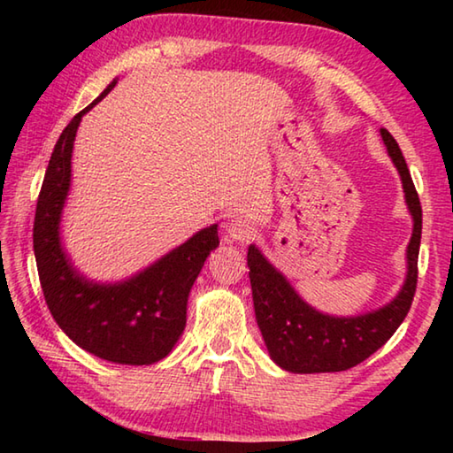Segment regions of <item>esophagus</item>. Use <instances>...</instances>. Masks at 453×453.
<instances>
[{"mask_svg":"<svg viewBox=\"0 0 453 453\" xmlns=\"http://www.w3.org/2000/svg\"><path fill=\"white\" fill-rule=\"evenodd\" d=\"M256 229L251 226V221L243 219V218H234L232 221L227 224V235L232 237L234 242H250L251 237H254Z\"/></svg>","mask_w":453,"mask_h":453,"instance_id":"obj_1","label":"esophagus"}]
</instances>
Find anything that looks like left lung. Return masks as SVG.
Here are the masks:
<instances>
[{
    "label": "left lung",
    "instance_id": "obj_1",
    "mask_svg": "<svg viewBox=\"0 0 453 453\" xmlns=\"http://www.w3.org/2000/svg\"><path fill=\"white\" fill-rule=\"evenodd\" d=\"M397 173L402 178L405 203L413 219L411 240L405 250L408 272L392 302L359 316H329L302 300L278 267H273L256 245L248 248V267L254 296L257 327L270 357L291 373H324L349 370L370 357L400 327L411 308L418 283V256L421 240V205L413 188L402 150L388 129H381Z\"/></svg>",
    "mask_w": 453,
    "mask_h": 453
}]
</instances>
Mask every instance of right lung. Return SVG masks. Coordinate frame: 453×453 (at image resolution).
I'll list each match as a JSON object with an SVG mask.
<instances>
[{
    "label": "right lung",
    "instance_id": "1",
    "mask_svg": "<svg viewBox=\"0 0 453 453\" xmlns=\"http://www.w3.org/2000/svg\"><path fill=\"white\" fill-rule=\"evenodd\" d=\"M116 83L67 124L53 148L37 197L34 251L45 303L73 343L107 362L150 365L170 354L183 334L191 286L219 237L218 224L199 229L145 270L113 283L88 280L72 264L61 243V213L72 186L75 134Z\"/></svg>",
    "mask_w": 453,
    "mask_h": 453
}]
</instances>
